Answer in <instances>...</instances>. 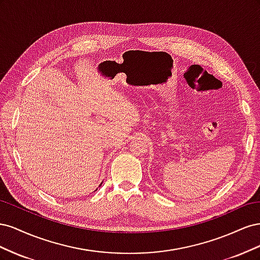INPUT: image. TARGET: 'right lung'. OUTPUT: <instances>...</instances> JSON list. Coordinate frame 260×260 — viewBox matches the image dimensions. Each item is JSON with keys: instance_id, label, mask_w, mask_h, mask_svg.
<instances>
[{"instance_id": "obj_1", "label": "right lung", "mask_w": 260, "mask_h": 260, "mask_svg": "<svg viewBox=\"0 0 260 260\" xmlns=\"http://www.w3.org/2000/svg\"><path fill=\"white\" fill-rule=\"evenodd\" d=\"M102 183H103V182H102ZM102 183H101V184H100V185H99V187H100V186H101V185H102ZM96 190H98V188H96ZM96 190H95V191H96Z\"/></svg>"}]
</instances>
